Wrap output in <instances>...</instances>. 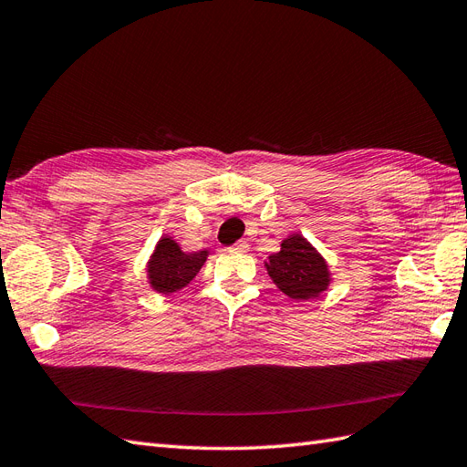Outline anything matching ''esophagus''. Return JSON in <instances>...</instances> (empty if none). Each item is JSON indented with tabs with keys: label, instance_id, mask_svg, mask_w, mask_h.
I'll return each mask as SVG.
<instances>
[{
	"label": "esophagus",
	"instance_id": "esophagus-1",
	"mask_svg": "<svg viewBox=\"0 0 467 467\" xmlns=\"http://www.w3.org/2000/svg\"><path fill=\"white\" fill-rule=\"evenodd\" d=\"M246 248H248V243H246V241H236V243H234V246H233V251L246 253Z\"/></svg>",
	"mask_w": 467,
	"mask_h": 467
}]
</instances>
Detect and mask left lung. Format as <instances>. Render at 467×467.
I'll list each match as a JSON object with an SVG mask.
<instances>
[{
	"label": "left lung",
	"mask_w": 467,
	"mask_h": 467,
	"mask_svg": "<svg viewBox=\"0 0 467 467\" xmlns=\"http://www.w3.org/2000/svg\"><path fill=\"white\" fill-rule=\"evenodd\" d=\"M273 283L292 300L320 296L330 285L327 260L302 234H290L265 263Z\"/></svg>",
	"instance_id": "obj_1"
}]
</instances>
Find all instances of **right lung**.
Segmentation results:
<instances>
[{"label": "right lung", "mask_w": 467, "mask_h": 467, "mask_svg": "<svg viewBox=\"0 0 467 467\" xmlns=\"http://www.w3.org/2000/svg\"><path fill=\"white\" fill-rule=\"evenodd\" d=\"M207 256L209 251L182 253L179 243L172 241L171 236H162L147 263L150 288L161 292V295L181 290L199 275L201 266L207 263Z\"/></svg>", "instance_id": "right-lung-1"}]
</instances>
